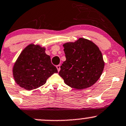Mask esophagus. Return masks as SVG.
<instances>
[{
  "mask_svg": "<svg viewBox=\"0 0 126 126\" xmlns=\"http://www.w3.org/2000/svg\"><path fill=\"white\" fill-rule=\"evenodd\" d=\"M56 67H57V70H58V71H60V64H59V65H57L56 66Z\"/></svg>",
  "mask_w": 126,
  "mask_h": 126,
  "instance_id": "34e87169",
  "label": "esophagus"
}]
</instances>
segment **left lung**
Here are the masks:
<instances>
[{"label":"left lung","mask_w":126,"mask_h":126,"mask_svg":"<svg viewBox=\"0 0 126 126\" xmlns=\"http://www.w3.org/2000/svg\"><path fill=\"white\" fill-rule=\"evenodd\" d=\"M66 58L59 75L66 85L77 90L92 86L100 78L105 62L99 47L92 41L79 38L63 44Z\"/></svg>","instance_id":"left-lung-1"}]
</instances>
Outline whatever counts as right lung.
<instances>
[{"label": "right lung", "instance_id": "1", "mask_svg": "<svg viewBox=\"0 0 126 126\" xmlns=\"http://www.w3.org/2000/svg\"><path fill=\"white\" fill-rule=\"evenodd\" d=\"M57 72L50 56L45 53V47L33 44L27 45L22 51L12 69L16 83L27 90L42 86L49 77Z\"/></svg>", "mask_w": 126, "mask_h": 126}]
</instances>
